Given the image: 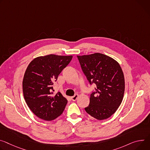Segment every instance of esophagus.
I'll return each mask as SVG.
<instances>
[{
    "label": "esophagus",
    "mask_w": 150,
    "mask_h": 150,
    "mask_svg": "<svg viewBox=\"0 0 150 150\" xmlns=\"http://www.w3.org/2000/svg\"><path fill=\"white\" fill-rule=\"evenodd\" d=\"M78 98V94H75V96H72V97L71 98V99H72V100L73 101H75V100L77 99Z\"/></svg>",
    "instance_id": "esophagus-1"
}]
</instances>
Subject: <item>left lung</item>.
<instances>
[{
	"label": "left lung",
	"mask_w": 150,
	"mask_h": 150,
	"mask_svg": "<svg viewBox=\"0 0 150 150\" xmlns=\"http://www.w3.org/2000/svg\"><path fill=\"white\" fill-rule=\"evenodd\" d=\"M77 57L90 84L95 85L86 111L99 120L110 117L121 103L125 93V77L120 64L101 53Z\"/></svg>",
	"instance_id": "left-lung-1"
}]
</instances>
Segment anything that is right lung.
I'll use <instances>...</instances> for the list:
<instances>
[{"label":"right lung","mask_w":150,"mask_h":150,"mask_svg":"<svg viewBox=\"0 0 150 150\" xmlns=\"http://www.w3.org/2000/svg\"><path fill=\"white\" fill-rule=\"evenodd\" d=\"M72 57L50 54L35 58L27 67L23 80V95L38 117L50 121L63 113L67 100L60 92L53 95L52 85Z\"/></svg>","instance_id":"obj_1"}]
</instances>
